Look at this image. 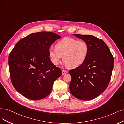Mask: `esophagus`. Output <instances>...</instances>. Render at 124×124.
<instances>
[{
	"instance_id": "esophagus-1",
	"label": "esophagus",
	"mask_w": 124,
	"mask_h": 124,
	"mask_svg": "<svg viewBox=\"0 0 124 124\" xmlns=\"http://www.w3.org/2000/svg\"><path fill=\"white\" fill-rule=\"evenodd\" d=\"M62 75H65L66 74H67V73L68 72V71L66 70H62Z\"/></svg>"
}]
</instances>
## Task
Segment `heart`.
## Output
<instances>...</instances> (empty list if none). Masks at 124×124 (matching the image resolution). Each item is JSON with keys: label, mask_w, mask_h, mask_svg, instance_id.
Listing matches in <instances>:
<instances>
[{"label": "heart", "mask_w": 124, "mask_h": 124, "mask_svg": "<svg viewBox=\"0 0 124 124\" xmlns=\"http://www.w3.org/2000/svg\"><path fill=\"white\" fill-rule=\"evenodd\" d=\"M89 52L88 45L84 41L65 37L55 44V48H50L48 55L50 61L57 65L63 58L68 67L77 68L85 62Z\"/></svg>", "instance_id": "b5f03b06"}]
</instances>
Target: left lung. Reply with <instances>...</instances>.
<instances>
[{"mask_svg": "<svg viewBox=\"0 0 124 124\" xmlns=\"http://www.w3.org/2000/svg\"><path fill=\"white\" fill-rule=\"evenodd\" d=\"M74 35L87 43L89 52L83 64L69 71L71 77L70 90L78 99L90 100L107 88L111 79L114 59L102 40L92 35Z\"/></svg>", "mask_w": 124, "mask_h": 124, "instance_id": "left-lung-1", "label": "left lung"}]
</instances>
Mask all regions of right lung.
Segmentation results:
<instances>
[{
	"label": "right lung",
	"instance_id": "1",
	"mask_svg": "<svg viewBox=\"0 0 124 124\" xmlns=\"http://www.w3.org/2000/svg\"><path fill=\"white\" fill-rule=\"evenodd\" d=\"M61 38L52 32L31 34L16 43L8 57L13 86L26 98L38 100L50 93L54 81L62 74L50 61V46Z\"/></svg>",
	"mask_w": 124,
	"mask_h": 124
}]
</instances>
